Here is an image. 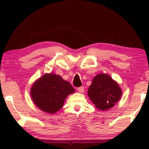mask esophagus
I'll return each instance as SVG.
<instances>
[{
    "mask_svg": "<svg viewBox=\"0 0 149 149\" xmlns=\"http://www.w3.org/2000/svg\"><path fill=\"white\" fill-rule=\"evenodd\" d=\"M77 90H78L79 92L83 93V92H84V87H83V86L79 87H78V88H77Z\"/></svg>",
    "mask_w": 149,
    "mask_h": 149,
    "instance_id": "34e87169",
    "label": "esophagus"
}]
</instances>
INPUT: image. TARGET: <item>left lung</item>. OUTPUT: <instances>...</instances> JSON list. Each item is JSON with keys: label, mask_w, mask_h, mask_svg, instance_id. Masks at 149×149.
<instances>
[{"label": "left lung", "mask_w": 149, "mask_h": 149, "mask_svg": "<svg viewBox=\"0 0 149 149\" xmlns=\"http://www.w3.org/2000/svg\"><path fill=\"white\" fill-rule=\"evenodd\" d=\"M122 92L119 85L105 74L93 78L87 95L95 107L102 111L112 108L119 100Z\"/></svg>", "instance_id": "obj_1"}]
</instances>
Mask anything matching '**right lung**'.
<instances>
[{
  "label": "right lung",
  "mask_w": 149,
  "mask_h": 149,
  "mask_svg": "<svg viewBox=\"0 0 149 149\" xmlns=\"http://www.w3.org/2000/svg\"><path fill=\"white\" fill-rule=\"evenodd\" d=\"M73 92L74 89L70 83L59 75L45 74L33 85L30 93L40 110L53 114L62 109L65 98Z\"/></svg>",
  "instance_id": "right-lung-1"
}]
</instances>
